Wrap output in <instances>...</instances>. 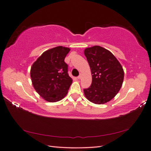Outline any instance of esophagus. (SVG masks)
<instances>
[{
	"label": "esophagus",
	"instance_id": "esophagus-1",
	"mask_svg": "<svg viewBox=\"0 0 151 151\" xmlns=\"http://www.w3.org/2000/svg\"><path fill=\"white\" fill-rule=\"evenodd\" d=\"M78 78V79H81V75L80 74V75H79V76H78V78Z\"/></svg>",
	"mask_w": 151,
	"mask_h": 151
}]
</instances>
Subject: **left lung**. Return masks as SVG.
Wrapping results in <instances>:
<instances>
[{
    "mask_svg": "<svg viewBox=\"0 0 151 151\" xmlns=\"http://www.w3.org/2000/svg\"><path fill=\"white\" fill-rule=\"evenodd\" d=\"M91 70L92 83L84 89L85 97L93 103L102 104L114 97L123 83V68L113 54L100 46L84 50Z\"/></svg>",
    "mask_w": 151,
    "mask_h": 151,
    "instance_id": "8db88e82",
    "label": "left lung"
}]
</instances>
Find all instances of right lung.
<instances>
[{
  "instance_id": "1",
  "label": "right lung",
  "mask_w": 151,
  "mask_h": 151,
  "mask_svg": "<svg viewBox=\"0 0 151 151\" xmlns=\"http://www.w3.org/2000/svg\"><path fill=\"white\" fill-rule=\"evenodd\" d=\"M70 49L62 46L44 52L31 68L33 86L45 101L55 102L67 95L72 83L64 59Z\"/></svg>"
}]
</instances>
